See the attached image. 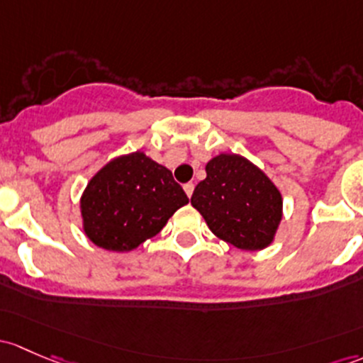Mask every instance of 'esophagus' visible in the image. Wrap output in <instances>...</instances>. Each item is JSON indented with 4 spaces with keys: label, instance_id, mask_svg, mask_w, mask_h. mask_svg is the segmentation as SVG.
Returning a JSON list of instances; mask_svg holds the SVG:
<instances>
[{
    "label": "esophagus",
    "instance_id": "34e87169",
    "mask_svg": "<svg viewBox=\"0 0 363 363\" xmlns=\"http://www.w3.org/2000/svg\"><path fill=\"white\" fill-rule=\"evenodd\" d=\"M184 191H186V194H188L189 198H191V194L194 191V184H193V182H188V184H184Z\"/></svg>",
    "mask_w": 363,
    "mask_h": 363
}]
</instances>
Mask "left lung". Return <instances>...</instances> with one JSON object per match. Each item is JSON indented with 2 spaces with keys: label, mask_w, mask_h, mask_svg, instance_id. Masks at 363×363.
Here are the masks:
<instances>
[{
  "label": "left lung",
  "mask_w": 363,
  "mask_h": 363,
  "mask_svg": "<svg viewBox=\"0 0 363 363\" xmlns=\"http://www.w3.org/2000/svg\"><path fill=\"white\" fill-rule=\"evenodd\" d=\"M205 172L191 205L213 235L240 250L272 245L284 217V200L272 179L236 152L213 156Z\"/></svg>",
  "instance_id": "obj_1"
}]
</instances>
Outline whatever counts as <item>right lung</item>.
<instances>
[{
    "mask_svg": "<svg viewBox=\"0 0 363 363\" xmlns=\"http://www.w3.org/2000/svg\"><path fill=\"white\" fill-rule=\"evenodd\" d=\"M189 203L172 172L146 152L109 160L79 198L83 231L104 250L130 252L163 230L175 211Z\"/></svg>",
    "mask_w": 363,
    "mask_h": 363,
    "instance_id": "obj_1",
    "label": "right lung"
}]
</instances>
